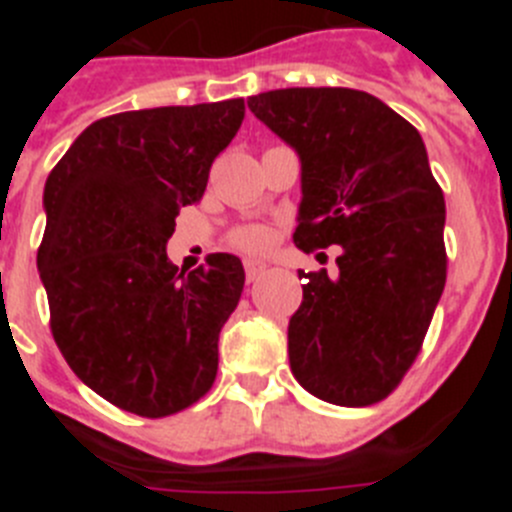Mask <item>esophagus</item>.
I'll use <instances>...</instances> for the list:
<instances>
[{
    "label": "esophagus",
    "instance_id": "34e87169",
    "mask_svg": "<svg viewBox=\"0 0 512 512\" xmlns=\"http://www.w3.org/2000/svg\"><path fill=\"white\" fill-rule=\"evenodd\" d=\"M243 266H246V279H248V282H256V279H259L261 274H264V271H266V266L261 264V261H253V259H248Z\"/></svg>",
    "mask_w": 512,
    "mask_h": 512
}]
</instances>
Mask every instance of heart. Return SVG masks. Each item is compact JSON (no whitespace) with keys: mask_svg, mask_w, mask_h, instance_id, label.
Segmentation results:
<instances>
[{"mask_svg":"<svg viewBox=\"0 0 512 512\" xmlns=\"http://www.w3.org/2000/svg\"><path fill=\"white\" fill-rule=\"evenodd\" d=\"M230 246L243 253H264L271 246V230L264 225H241L230 233Z\"/></svg>","mask_w":512,"mask_h":512,"instance_id":"b5f03b06","label":"heart"}]
</instances>
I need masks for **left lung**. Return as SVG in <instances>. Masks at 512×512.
<instances>
[{
	"label": "left lung",
	"mask_w": 512,
	"mask_h": 512,
	"mask_svg": "<svg viewBox=\"0 0 512 512\" xmlns=\"http://www.w3.org/2000/svg\"><path fill=\"white\" fill-rule=\"evenodd\" d=\"M248 107L300 153L295 246H341L336 277L297 271L292 374L325 402L374 405L418 359L446 284V202L423 138L359 89H274Z\"/></svg>",
	"instance_id": "left-lung-1"
}]
</instances>
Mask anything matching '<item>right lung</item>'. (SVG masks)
<instances>
[{
  "mask_svg": "<svg viewBox=\"0 0 512 512\" xmlns=\"http://www.w3.org/2000/svg\"><path fill=\"white\" fill-rule=\"evenodd\" d=\"M243 115V99H225L102 117L45 182L38 271L53 341L81 382L140 418L182 413L215 382L243 264L210 253L179 271L166 241Z\"/></svg>",
  "mask_w": 512,
  "mask_h": 512,
  "instance_id": "add662e5",
  "label": "right lung"
}]
</instances>
